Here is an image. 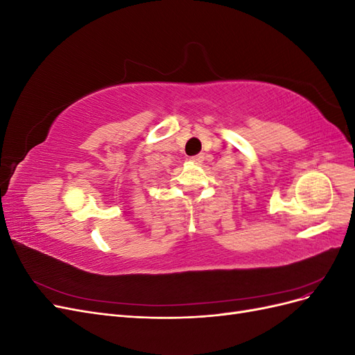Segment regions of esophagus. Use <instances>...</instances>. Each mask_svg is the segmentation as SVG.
Here are the masks:
<instances>
[{
  "mask_svg": "<svg viewBox=\"0 0 355 355\" xmlns=\"http://www.w3.org/2000/svg\"><path fill=\"white\" fill-rule=\"evenodd\" d=\"M202 159H204V155L202 154H198V155H194V157H191V163H196V164H200V163H202Z\"/></svg>",
  "mask_w": 355,
  "mask_h": 355,
  "instance_id": "obj_1",
  "label": "esophagus"
}]
</instances>
